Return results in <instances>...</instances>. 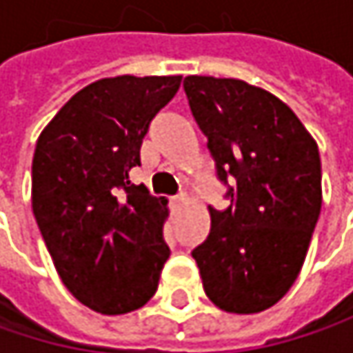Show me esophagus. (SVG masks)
Returning a JSON list of instances; mask_svg holds the SVG:
<instances>
[{"label": "esophagus", "mask_w": 353, "mask_h": 353, "mask_svg": "<svg viewBox=\"0 0 353 353\" xmlns=\"http://www.w3.org/2000/svg\"><path fill=\"white\" fill-rule=\"evenodd\" d=\"M183 202H185V194H179V196H176V198L172 200L174 206H179V204H183Z\"/></svg>", "instance_id": "34e87169"}]
</instances>
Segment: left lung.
Instances as JSON below:
<instances>
[{
    "mask_svg": "<svg viewBox=\"0 0 353 353\" xmlns=\"http://www.w3.org/2000/svg\"><path fill=\"white\" fill-rule=\"evenodd\" d=\"M183 92L208 139L229 206L210 210V233L192 251L206 296L251 315L294 284L321 212L317 143L296 114L241 79L190 75Z\"/></svg>",
    "mask_w": 353,
    "mask_h": 353,
    "instance_id": "left-lung-1",
    "label": "left lung"
}]
</instances>
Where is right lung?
Here are the masks:
<instances>
[{"label": "right lung", "instance_id": "right-lung-1", "mask_svg": "<svg viewBox=\"0 0 353 353\" xmlns=\"http://www.w3.org/2000/svg\"><path fill=\"white\" fill-rule=\"evenodd\" d=\"M181 75L108 77L77 92L42 130L32 159V210L69 292L102 315L143 307L170 247L168 200L130 183L141 145Z\"/></svg>", "mask_w": 353, "mask_h": 353}]
</instances>
